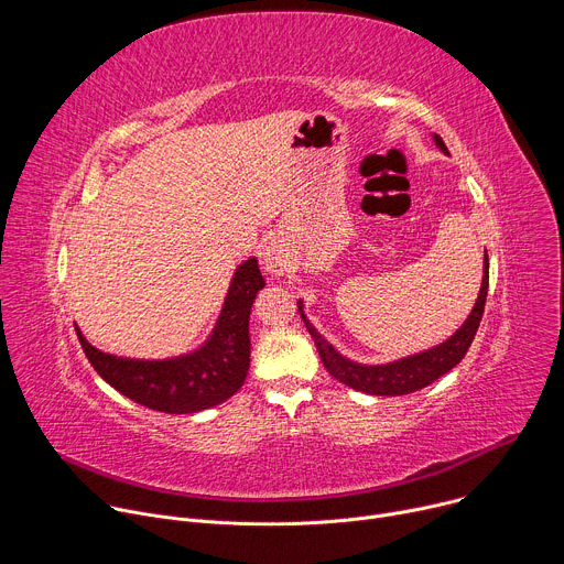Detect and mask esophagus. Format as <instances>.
<instances>
[{
	"label": "esophagus",
	"instance_id": "34e87169",
	"mask_svg": "<svg viewBox=\"0 0 564 564\" xmlns=\"http://www.w3.org/2000/svg\"><path fill=\"white\" fill-rule=\"evenodd\" d=\"M261 263H263V270L274 274V276H281L290 270V257L285 254V250L276 243H268L263 248V254H261Z\"/></svg>",
	"mask_w": 564,
	"mask_h": 564
}]
</instances>
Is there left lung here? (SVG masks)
Listing matches in <instances>:
<instances>
[{"instance_id": "obj_1", "label": "left lung", "mask_w": 564, "mask_h": 564, "mask_svg": "<svg viewBox=\"0 0 564 564\" xmlns=\"http://www.w3.org/2000/svg\"><path fill=\"white\" fill-rule=\"evenodd\" d=\"M435 144L448 153L444 140L433 133ZM487 292H489V254L485 250V268H481V285H479V294L475 299V305L470 310V314L466 316L464 324L459 326V330H455L446 341H442L440 346L417 352V355H409L401 357L388 364H359L352 361L348 357H344L324 335H321L312 324L310 318L303 312V301L299 299V312L303 324L307 328V333L314 339V346L318 350L321 361L328 368V372L339 379L341 383L359 390V392H368V394H381V397H397V394H409L415 390L426 388L429 383H433L435 379H440L442 375H446L448 370H453L466 355L477 328L481 314H485V303H487Z\"/></svg>"}]
</instances>
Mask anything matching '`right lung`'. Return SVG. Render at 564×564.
Instances as JSON below:
<instances>
[{
	"instance_id": "add662e5",
	"label": "right lung",
	"mask_w": 564,
	"mask_h": 564,
	"mask_svg": "<svg viewBox=\"0 0 564 564\" xmlns=\"http://www.w3.org/2000/svg\"><path fill=\"white\" fill-rule=\"evenodd\" d=\"M265 281L259 261L240 263L229 281L216 326L196 350L170 359H129L98 350L75 326L96 372L124 397L151 411L187 415L223 404L250 370V312Z\"/></svg>"
}]
</instances>
